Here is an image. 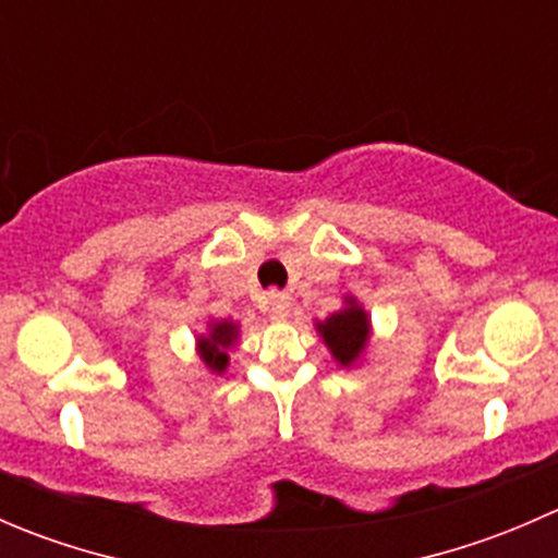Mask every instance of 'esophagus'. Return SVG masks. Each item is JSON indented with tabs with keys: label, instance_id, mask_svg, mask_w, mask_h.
I'll list each match as a JSON object with an SVG mask.
<instances>
[{
	"label": "esophagus",
	"instance_id": "34e87169",
	"mask_svg": "<svg viewBox=\"0 0 558 558\" xmlns=\"http://www.w3.org/2000/svg\"><path fill=\"white\" fill-rule=\"evenodd\" d=\"M269 311H272L275 318H286L291 311V296L283 294V291H278V294L269 296Z\"/></svg>",
	"mask_w": 558,
	"mask_h": 558
}]
</instances>
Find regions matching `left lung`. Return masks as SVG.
Listing matches in <instances>:
<instances>
[{
  "label": "left lung",
  "mask_w": 558,
  "mask_h": 558,
  "mask_svg": "<svg viewBox=\"0 0 558 558\" xmlns=\"http://www.w3.org/2000/svg\"><path fill=\"white\" fill-rule=\"evenodd\" d=\"M315 329L324 337L335 362L340 367H353L369 342V315L353 296H348L345 307L315 324Z\"/></svg>",
  "instance_id": "8db88e82"
}]
</instances>
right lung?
Returning <instances> with one entry per match:
<instances>
[{"label": "right lung", "mask_w": 558, "mask_h": 558, "mask_svg": "<svg viewBox=\"0 0 558 558\" xmlns=\"http://www.w3.org/2000/svg\"><path fill=\"white\" fill-rule=\"evenodd\" d=\"M238 340V324L234 320H213L210 331L199 337L196 342V351L199 359L207 364V369L221 375L229 367V348Z\"/></svg>", "instance_id": "obj_1"}]
</instances>
